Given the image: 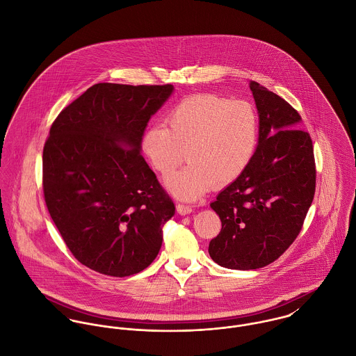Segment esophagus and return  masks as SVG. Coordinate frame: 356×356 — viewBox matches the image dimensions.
<instances>
[{
    "label": "esophagus",
    "instance_id": "obj_1",
    "mask_svg": "<svg viewBox=\"0 0 356 356\" xmlns=\"http://www.w3.org/2000/svg\"><path fill=\"white\" fill-rule=\"evenodd\" d=\"M177 211L178 213L181 215H186V213H191L193 212V208L191 205H186V204H177Z\"/></svg>",
    "mask_w": 356,
    "mask_h": 356
}]
</instances>
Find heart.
I'll list each match as a JSON object with an SVG mask.
<instances>
[{"instance_id": "heart-1", "label": "heart", "mask_w": 356, "mask_h": 356, "mask_svg": "<svg viewBox=\"0 0 356 356\" xmlns=\"http://www.w3.org/2000/svg\"><path fill=\"white\" fill-rule=\"evenodd\" d=\"M165 126L149 127L143 152L154 171L170 174L185 159L189 164L167 181L170 191L196 199L213 186L236 181L254 157L259 116L252 104L218 95H195L172 106Z\"/></svg>"}]
</instances>
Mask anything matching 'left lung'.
<instances>
[{
	"instance_id": "1",
	"label": "left lung",
	"mask_w": 356,
	"mask_h": 356,
	"mask_svg": "<svg viewBox=\"0 0 356 356\" xmlns=\"http://www.w3.org/2000/svg\"><path fill=\"white\" fill-rule=\"evenodd\" d=\"M259 113V143L245 171L216 197L211 208L222 229L208 252L233 270L264 267L299 236L315 193V159L309 134L298 129L299 112L251 81Z\"/></svg>"
}]
</instances>
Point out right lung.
<instances>
[{
	"instance_id": "right-lung-1",
	"label": "right lung",
	"mask_w": 356,
	"mask_h": 356,
	"mask_svg": "<svg viewBox=\"0 0 356 356\" xmlns=\"http://www.w3.org/2000/svg\"><path fill=\"white\" fill-rule=\"evenodd\" d=\"M172 90L97 83L51 123L42 154L45 203L71 254L100 274L147 268L175 213L141 154L145 127Z\"/></svg>"
}]
</instances>
